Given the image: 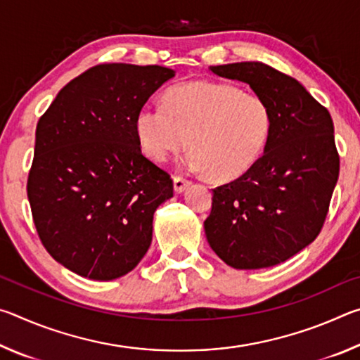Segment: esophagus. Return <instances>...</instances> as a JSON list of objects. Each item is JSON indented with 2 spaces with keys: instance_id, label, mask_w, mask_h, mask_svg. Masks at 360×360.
I'll return each mask as SVG.
<instances>
[{
  "instance_id": "obj_1",
  "label": "esophagus",
  "mask_w": 360,
  "mask_h": 360,
  "mask_svg": "<svg viewBox=\"0 0 360 360\" xmlns=\"http://www.w3.org/2000/svg\"><path fill=\"white\" fill-rule=\"evenodd\" d=\"M173 182H174V191L178 192V193L184 192L186 188H187L188 186H191V181L186 179L184 176H178V174H176L174 178H173Z\"/></svg>"
}]
</instances>
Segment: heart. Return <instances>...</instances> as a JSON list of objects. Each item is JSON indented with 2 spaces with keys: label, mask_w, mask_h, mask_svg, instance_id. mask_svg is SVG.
<instances>
[{
  "label": "heart",
  "mask_w": 360,
  "mask_h": 360,
  "mask_svg": "<svg viewBox=\"0 0 360 360\" xmlns=\"http://www.w3.org/2000/svg\"><path fill=\"white\" fill-rule=\"evenodd\" d=\"M273 111L264 96L227 82L174 85L165 105L150 103L136 115V135L150 160L193 149L188 165L208 169L217 181H233L251 169L268 144Z\"/></svg>",
  "instance_id": "b5f03b06"
}]
</instances>
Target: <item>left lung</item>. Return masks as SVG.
I'll return each mask as SVG.
<instances>
[{
	"instance_id": "1",
	"label": "left lung",
	"mask_w": 360,
	"mask_h": 360,
	"mask_svg": "<svg viewBox=\"0 0 360 360\" xmlns=\"http://www.w3.org/2000/svg\"><path fill=\"white\" fill-rule=\"evenodd\" d=\"M210 70L264 96L273 130L248 173L212 188L206 238L238 270L278 265L313 243L326 222L340 173L332 117L300 82L262 62Z\"/></svg>"
}]
</instances>
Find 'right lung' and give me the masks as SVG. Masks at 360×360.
Listing matches in <instances>:
<instances>
[{
    "instance_id": "right-lung-1",
    "label": "right lung",
    "mask_w": 360,
    "mask_h": 360,
    "mask_svg": "<svg viewBox=\"0 0 360 360\" xmlns=\"http://www.w3.org/2000/svg\"><path fill=\"white\" fill-rule=\"evenodd\" d=\"M174 71L103 63L60 90L36 127L27 193L46 251L76 275L111 281L148 252L173 179L141 152L136 115Z\"/></svg>"
}]
</instances>
